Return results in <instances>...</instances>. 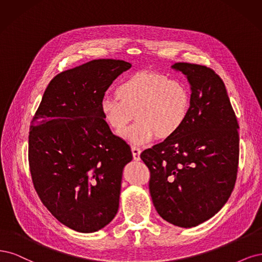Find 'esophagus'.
I'll use <instances>...</instances> for the list:
<instances>
[{
    "mask_svg": "<svg viewBox=\"0 0 262 262\" xmlns=\"http://www.w3.org/2000/svg\"><path fill=\"white\" fill-rule=\"evenodd\" d=\"M132 154H133V158H134L135 161H139L141 150L137 147H132Z\"/></svg>",
    "mask_w": 262,
    "mask_h": 262,
    "instance_id": "obj_1",
    "label": "esophagus"
}]
</instances>
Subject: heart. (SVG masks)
Instances as JSON below:
<instances>
[{"mask_svg":"<svg viewBox=\"0 0 262 262\" xmlns=\"http://www.w3.org/2000/svg\"><path fill=\"white\" fill-rule=\"evenodd\" d=\"M116 97L101 100L100 112L116 133H122L135 116L137 123L123 137L137 146L155 137L166 140L175 136L191 110V92L186 83L154 71L137 72L124 79L116 87Z\"/></svg>","mask_w":262,"mask_h":262,"instance_id":"b5f03b06","label":"heart"}]
</instances>
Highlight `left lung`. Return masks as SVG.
<instances>
[{
    "label": "left lung",
    "instance_id": "1",
    "mask_svg": "<svg viewBox=\"0 0 262 262\" xmlns=\"http://www.w3.org/2000/svg\"><path fill=\"white\" fill-rule=\"evenodd\" d=\"M190 85L191 110L175 136L140 158L150 171L149 190L168 223L192 227L212 217L236 182L239 126L223 80L207 66L175 63Z\"/></svg>",
    "mask_w": 262,
    "mask_h": 262
}]
</instances>
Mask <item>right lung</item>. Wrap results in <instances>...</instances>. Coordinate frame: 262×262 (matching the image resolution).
<instances>
[{"label":"right lung","instance_id":"obj_1","mask_svg":"<svg viewBox=\"0 0 262 262\" xmlns=\"http://www.w3.org/2000/svg\"><path fill=\"white\" fill-rule=\"evenodd\" d=\"M132 64L100 58L50 81L33 116L28 159L42 204L62 224L94 233L119 210L123 168L132 151L100 112L113 80Z\"/></svg>","mask_w":262,"mask_h":262}]
</instances>
